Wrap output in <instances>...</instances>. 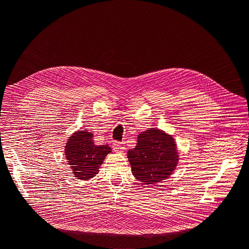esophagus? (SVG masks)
Wrapping results in <instances>:
<instances>
[{
    "label": "esophagus",
    "mask_w": 249,
    "mask_h": 249,
    "mask_svg": "<svg viewBox=\"0 0 249 249\" xmlns=\"http://www.w3.org/2000/svg\"><path fill=\"white\" fill-rule=\"evenodd\" d=\"M112 147H113V150H114L115 153H119V154L124 153V149H125V145H124V143H123V142H114V143H113Z\"/></svg>",
    "instance_id": "obj_1"
}]
</instances>
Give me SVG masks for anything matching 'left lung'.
I'll list each match as a JSON object with an SVG mask.
<instances>
[{"instance_id": "8db88e82", "label": "left lung", "mask_w": 249, "mask_h": 249, "mask_svg": "<svg viewBox=\"0 0 249 249\" xmlns=\"http://www.w3.org/2000/svg\"><path fill=\"white\" fill-rule=\"evenodd\" d=\"M127 159L135 178L144 185H156L172 175L179 156L171 135L152 127L138 135L137 144L129 149Z\"/></svg>"}]
</instances>
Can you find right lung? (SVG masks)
I'll use <instances>...</instances> for the list:
<instances>
[{"mask_svg": "<svg viewBox=\"0 0 249 249\" xmlns=\"http://www.w3.org/2000/svg\"><path fill=\"white\" fill-rule=\"evenodd\" d=\"M93 134L82 129L74 132L66 142L64 154L73 176L86 180L99 173L105 158L112 150L108 144L95 145Z\"/></svg>", "mask_w": 249, "mask_h": 249, "instance_id": "1", "label": "right lung"}]
</instances>
